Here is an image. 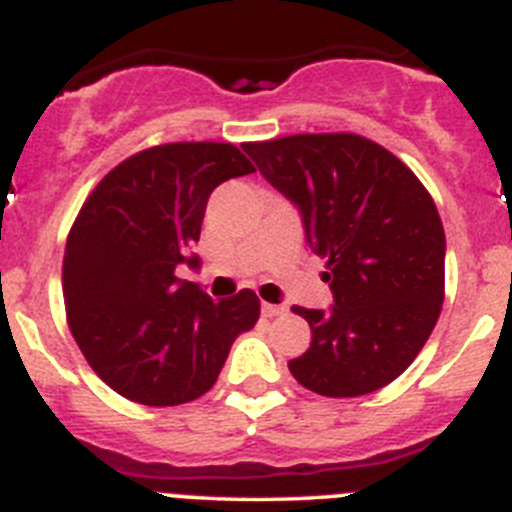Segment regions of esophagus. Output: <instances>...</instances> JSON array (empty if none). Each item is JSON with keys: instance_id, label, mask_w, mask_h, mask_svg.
Returning <instances> with one entry per match:
<instances>
[{"instance_id": "obj_1", "label": "esophagus", "mask_w": 512, "mask_h": 512, "mask_svg": "<svg viewBox=\"0 0 512 512\" xmlns=\"http://www.w3.org/2000/svg\"><path fill=\"white\" fill-rule=\"evenodd\" d=\"M287 307L282 305H272V302H262V315L265 317H277V315H285Z\"/></svg>"}]
</instances>
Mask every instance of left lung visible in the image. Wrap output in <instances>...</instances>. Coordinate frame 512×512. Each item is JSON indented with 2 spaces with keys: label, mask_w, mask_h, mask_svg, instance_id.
Wrapping results in <instances>:
<instances>
[{
  "label": "left lung",
  "mask_w": 512,
  "mask_h": 512,
  "mask_svg": "<svg viewBox=\"0 0 512 512\" xmlns=\"http://www.w3.org/2000/svg\"><path fill=\"white\" fill-rule=\"evenodd\" d=\"M265 180L302 212L310 250L325 260L335 305L292 310L312 330L287 362L325 398L375 393L428 342L445 300V230L403 160L355 132L245 142Z\"/></svg>",
  "instance_id": "8db88e82"
}]
</instances>
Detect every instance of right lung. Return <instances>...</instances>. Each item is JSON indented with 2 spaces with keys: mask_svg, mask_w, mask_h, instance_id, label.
<instances>
[{
  "mask_svg": "<svg viewBox=\"0 0 512 512\" xmlns=\"http://www.w3.org/2000/svg\"><path fill=\"white\" fill-rule=\"evenodd\" d=\"M250 172L232 142H167L119 162L84 200L64 247V310L89 367L122 398L192 403L255 327L252 290L212 300L177 277L182 262L197 267L187 255L212 190Z\"/></svg>",
  "mask_w": 512,
  "mask_h": 512,
  "instance_id": "right-lung-1",
  "label": "right lung"
}]
</instances>
